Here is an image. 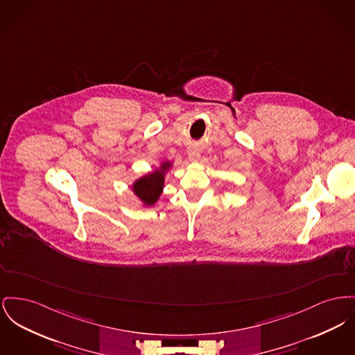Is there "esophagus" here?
Wrapping results in <instances>:
<instances>
[{"instance_id":"1","label":"esophagus","mask_w":355,"mask_h":355,"mask_svg":"<svg viewBox=\"0 0 355 355\" xmlns=\"http://www.w3.org/2000/svg\"><path fill=\"white\" fill-rule=\"evenodd\" d=\"M188 155L190 161H197L200 158V155H201L200 148H197L196 146L188 147Z\"/></svg>"}]
</instances>
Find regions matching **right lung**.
Returning a JSON list of instances; mask_svg holds the SVG:
<instances>
[{
  "instance_id": "add662e5",
  "label": "right lung",
  "mask_w": 355,
  "mask_h": 355,
  "mask_svg": "<svg viewBox=\"0 0 355 355\" xmlns=\"http://www.w3.org/2000/svg\"><path fill=\"white\" fill-rule=\"evenodd\" d=\"M170 166V164H162L161 170H155L154 173L148 174L142 177L141 180H138L135 184H134V191L135 194L146 204V205H153L161 191L164 188V177H165V170H167Z\"/></svg>"
}]
</instances>
